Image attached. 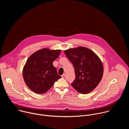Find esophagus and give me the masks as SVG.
<instances>
[{"label": "esophagus", "instance_id": "1", "mask_svg": "<svg viewBox=\"0 0 129 129\" xmlns=\"http://www.w3.org/2000/svg\"><path fill=\"white\" fill-rule=\"evenodd\" d=\"M65 77V74H63V75H62L61 76V77H62V78H64Z\"/></svg>", "mask_w": 129, "mask_h": 129}]
</instances>
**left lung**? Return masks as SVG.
Here are the masks:
<instances>
[{"mask_svg": "<svg viewBox=\"0 0 129 129\" xmlns=\"http://www.w3.org/2000/svg\"><path fill=\"white\" fill-rule=\"evenodd\" d=\"M75 68L76 79L71 84L78 92L87 94L99 85L103 75V65L97 55L90 49L79 47L64 51Z\"/></svg>", "mask_w": 129, "mask_h": 129, "instance_id": "1", "label": "left lung"}]
</instances>
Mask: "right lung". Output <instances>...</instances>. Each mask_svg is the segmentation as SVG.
I'll use <instances>...</instances> for the list:
<instances>
[{
    "label": "right lung",
    "instance_id": "obj_1",
    "mask_svg": "<svg viewBox=\"0 0 129 129\" xmlns=\"http://www.w3.org/2000/svg\"><path fill=\"white\" fill-rule=\"evenodd\" d=\"M61 51L43 48L34 52L27 59L23 77L26 85L35 93H45L61 78L52 64Z\"/></svg>",
    "mask_w": 129,
    "mask_h": 129
}]
</instances>
